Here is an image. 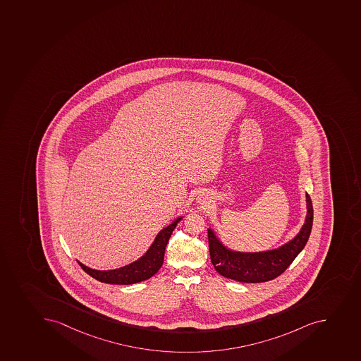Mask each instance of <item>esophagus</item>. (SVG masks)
<instances>
[{
    "instance_id": "34e87169",
    "label": "esophagus",
    "mask_w": 361,
    "mask_h": 361,
    "mask_svg": "<svg viewBox=\"0 0 361 361\" xmlns=\"http://www.w3.org/2000/svg\"><path fill=\"white\" fill-rule=\"evenodd\" d=\"M202 204H204V202H202Z\"/></svg>"
}]
</instances>
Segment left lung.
Listing matches in <instances>:
<instances>
[{
    "label": "left lung",
    "instance_id": "8db88e82",
    "mask_svg": "<svg viewBox=\"0 0 361 361\" xmlns=\"http://www.w3.org/2000/svg\"><path fill=\"white\" fill-rule=\"evenodd\" d=\"M307 197V216L300 232L288 243L275 250L263 252H238L229 250L216 236L212 228L207 229L209 255L214 269L231 280L243 283H261L280 276L302 252L310 236L314 209L310 195Z\"/></svg>",
    "mask_w": 361,
    "mask_h": 361
}]
</instances>
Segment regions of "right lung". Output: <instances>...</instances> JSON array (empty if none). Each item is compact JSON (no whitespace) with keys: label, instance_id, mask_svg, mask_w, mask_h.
<instances>
[{"label":"right lung","instance_id":"right-lung-1","mask_svg":"<svg viewBox=\"0 0 361 361\" xmlns=\"http://www.w3.org/2000/svg\"><path fill=\"white\" fill-rule=\"evenodd\" d=\"M182 219L183 216H178L170 225L161 229L145 255H142L140 259L129 263L127 266L121 267L118 269L97 270L88 268L79 261L78 263L85 273H87L90 276L100 281L102 283L128 286V284L138 283L142 281L148 280L161 269L163 259H164V253H166V243L176 226Z\"/></svg>","mask_w":361,"mask_h":361}]
</instances>
